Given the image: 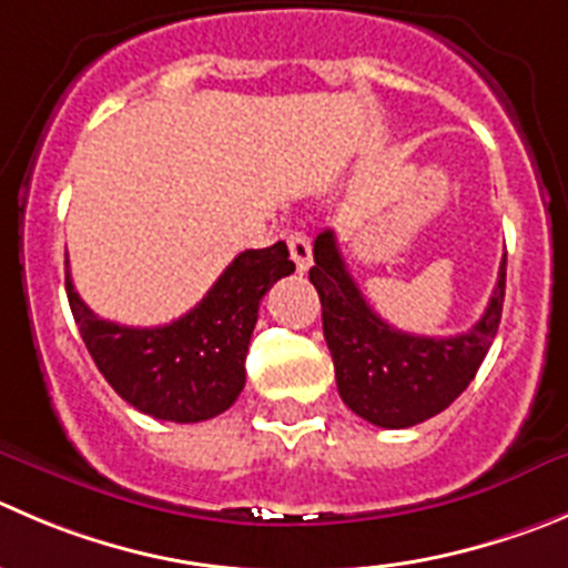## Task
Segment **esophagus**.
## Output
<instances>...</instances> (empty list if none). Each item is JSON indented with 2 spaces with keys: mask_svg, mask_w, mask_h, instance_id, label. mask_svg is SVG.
Listing matches in <instances>:
<instances>
[{
  "mask_svg": "<svg viewBox=\"0 0 568 568\" xmlns=\"http://www.w3.org/2000/svg\"><path fill=\"white\" fill-rule=\"evenodd\" d=\"M287 247H290V256H293L295 267L304 273V270H310L312 264V242L310 236L301 234V231H293V234L287 236Z\"/></svg>",
  "mask_w": 568,
  "mask_h": 568,
  "instance_id": "34e87169",
  "label": "esophagus"
}]
</instances>
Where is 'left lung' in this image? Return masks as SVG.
<instances>
[{
    "label": "left lung",
    "instance_id": "obj_1",
    "mask_svg": "<svg viewBox=\"0 0 568 568\" xmlns=\"http://www.w3.org/2000/svg\"><path fill=\"white\" fill-rule=\"evenodd\" d=\"M505 264L488 310L455 337H420L393 328L362 298L332 229L315 240V284L323 337L334 359L339 398L351 413L382 429H407L449 407L477 376L496 337L505 304Z\"/></svg>",
    "mask_w": 568,
    "mask_h": 568
}]
</instances>
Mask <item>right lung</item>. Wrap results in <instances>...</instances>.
<instances>
[{
  "instance_id": "1",
  "label": "right lung",
  "mask_w": 568,
  "mask_h": 568,
  "mask_svg": "<svg viewBox=\"0 0 568 568\" xmlns=\"http://www.w3.org/2000/svg\"><path fill=\"white\" fill-rule=\"evenodd\" d=\"M293 270L284 242L240 253L194 310L155 328L97 317L69 270L67 295L91 359L119 396L159 420L197 424L225 413L242 393L258 304Z\"/></svg>"
}]
</instances>
